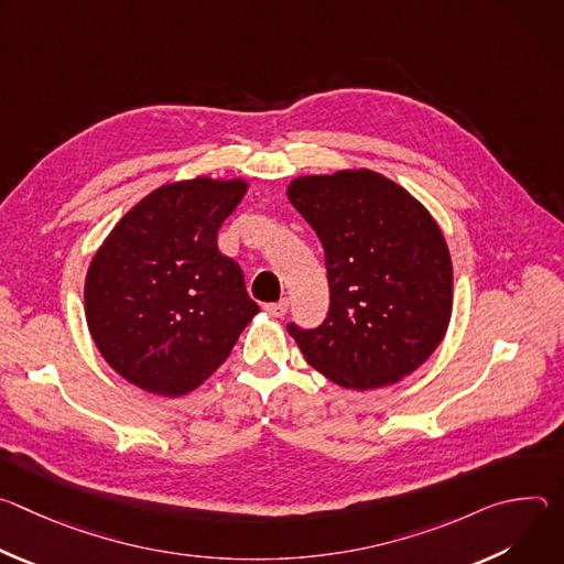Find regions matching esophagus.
<instances>
[{"mask_svg": "<svg viewBox=\"0 0 564 564\" xmlns=\"http://www.w3.org/2000/svg\"><path fill=\"white\" fill-rule=\"evenodd\" d=\"M288 307H290V303L283 299V301H279V303H268V305H265V312L272 314V316H285V314H288Z\"/></svg>", "mask_w": 564, "mask_h": 564, "instance_id": "esophagus-1", "label": "esophagus"}]
</instances>
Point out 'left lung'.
<instances>
[{
    "label": "left lung",
    "instance_id": "1",
    "mask_svg": "<svg viewBox=\"0 0 564 564\" xmlns=\"http://www.w3.org/2000/svg\"><path fill=\"white\" fill-rule=\"evenodd\" d=\"M288 198L324 246L330 283L324 324L288 326L305 361L352 390L415 372L453 312V263L431 212L372 170L299 176Z\"/></svg>",
    "mask_w": 564,
    "mask_h": 564
}]
</instances>
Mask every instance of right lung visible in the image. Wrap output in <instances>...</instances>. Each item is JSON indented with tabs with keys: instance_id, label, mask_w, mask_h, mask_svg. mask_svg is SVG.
Returning <instances> with one entry per match:
<instances>
[{
	"instance_id": "right-lung-1",
	"label": "right lung",
	"mask_w": 564,
	"mask_h": 564,
	"mask_svg": "<svg viewBox=\"0 0 564 564\" xmlns=\"http://www.w3.org/2000/svg\"><path fill=\"white\" fill-rule=\"evenodd\" d=\"M246 192L243 178L209 176L158 187L96 252L87 326L105 361L133 386L163 397L192 392L259 312L238 263L216 243Z\"/></svg>"
}]
</instances>
